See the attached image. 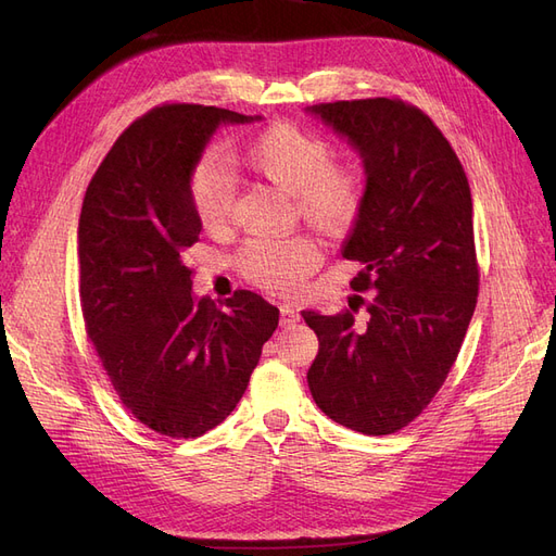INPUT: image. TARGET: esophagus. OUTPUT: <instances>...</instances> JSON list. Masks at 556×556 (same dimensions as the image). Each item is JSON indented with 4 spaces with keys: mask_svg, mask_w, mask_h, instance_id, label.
<instances>
[{
    "mask_svg": "<svg viewBox=\"0 0 556 556\" xmlns=\"http://www.w3.org/2000/svg\"><path fill=\"white\" fill-rule=\"evenodd\" d=\"M294 323H299V311H294V306H290V304H282L280 306V325L290 327Z\"/></svg>",
    "mask_w": 556,
    "mask_h": 556,
    "instance_id": "esophagus-1",
    "label": "esophagus"
}]
</instances>
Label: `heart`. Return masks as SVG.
<instances>
[{
	"instance_id": "obj_1",
	"label": "heart",
	"mask_w": 556,
	"mask_h": 556,
	"mask_svg": "<svg viewBox=\"0 0 556 556\" xmlns=\"http://www.w3.org/2000/svg\"><path fill=\"white\" fill-rule=\"evenodd\" d=\"M248 160L260 174L296 194L311 223L341 229L355 220L364 201L357 166L333 162V146L323 134L292 123L274 125L248 146ZM199 223L220 229L237 206V178L217 153L199 160L190 178ZM319 264V248L308 237H255L239 250L241 271L266 290L290 292Z\"/></svg>"
}]
</instances>
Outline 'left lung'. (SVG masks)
<instances>
[{
    "label": "left lung",
    "instance_id": "8db88e82",
    "mask_svg": "<svg viewBox=\"0 0 556 556\" xmlns=\"http://www.w3.org/2000/svg\"><path fill=\"white\" fill-rule=\"evenodd\" d=\"M306 111L364 162V201L341 252L362 266L350 288L368 294L339 315L301 313L319 341L308 387L333 422L387 435L429 406L473 317V199L450 141L417 106L376 97Z\"/></svg>",
    "mask_w": 556,
    "mask_h": 556
}]
</instances>
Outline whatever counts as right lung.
I'll list each match as a JSON object with an SVG mask.
<instances>
[{
    "label": "right lung",
    "instance_id": "right-lung-1",
    "mask_svg": "<svg viewBox=\"0 0 556 556\" xmlns=\"http://www.w3.org/2000/svg\"><path fill=\"white\" fill-rule=\"evenodd\" d=\"M262 121L201 104L131 123L92 176L78 223L80 306L123 406L162 435L197 439L237 408L278 308L237 290L217 308L192 294L199 241L190 178L220 125Z\"/></svg>",
    "mask_w": 556,
    "mask_h": 556
}]
</instances>
